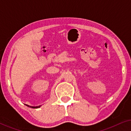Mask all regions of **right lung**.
<instances>
[{"label":"right lung","instance_id":"obj_1","mask_svg":"<svg viewBox=\"0 0 131 131\" xmlns=\"http://www.w3.org/2000/svg\"><path fill=\"white\" fill-rule=\"evenodd\" d=\"M26 105H27V107H31V108H39V107H40V105H39V106H36V107L30 106V105H27V104H26Z\"/></svg>","mask_w":131,"mask_h":131}]
</instances>
